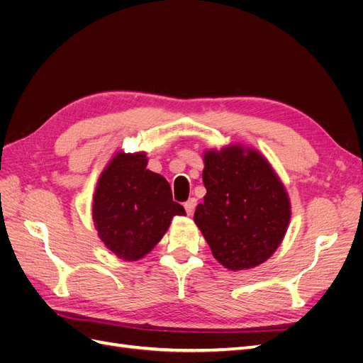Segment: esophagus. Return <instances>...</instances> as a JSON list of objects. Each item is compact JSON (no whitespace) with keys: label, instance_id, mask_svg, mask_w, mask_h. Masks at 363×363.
Masks as SVG:
<instances>
[{"label":"esophagus","instance_id":"obj_1","mask_svg":"<svg viewBox=\"0 0 363 363\" xmlns=\"http://www.w3.org/2000/svg\"><path fill=\"white\" fill-rule=\"evenodd\" d=\"M195 206H196V199H189L188 201L184 203V208H186V213L192 215L195 211Z\"/></svg>","mask_w":363,"mask_h":363}]
</instances>
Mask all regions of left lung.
I'll return each instance as SVG.
<instances>
[{"label":"left lung","instance_id":"1","mask_svg":"<svg viewBox=\"0 0 363 363\" xmlns=\"http://www.w3.org/2000/svg\"><path fill=\"white\" fill-rule=\"evenodd\" d=\"M204 203L194 221L213 257L230 271L259 267L286 235L291 201L267 157L240 144L203 155Z\"/></svg>","mask_w":363,"mask_h":363}]
</instances>
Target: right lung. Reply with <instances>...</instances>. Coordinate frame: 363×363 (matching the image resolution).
Segmentation results:
<instances>
[{"instance_id": "obj_1", "label": "right lung", "mask_w": 363, "mask_h": 363, "mask_svg": "<svg viewBox=\"0 0 363 363\" xmlns=\"http://www.w3.org/2000/svg\"><path fill=\"white\" fill-rule=\"evenodd\" d=\"M147 152L116 151L106 164L92 201V219L104 245L116 257L136 262L155 248L174 216L186 215L172 201L171 186L147 169Z\"/></svg>"}]
</instances>
